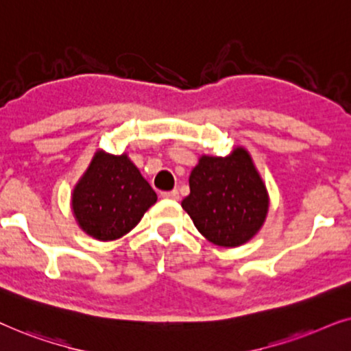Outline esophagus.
<instances>
[{"instance_id": "1", "label": "esophagus", "mask_w": 351, "mask_h": 351, "mask_svg": "<svg viewBox=\"0 0 351 351\" xmlns=\"http://www.w3.org/2000/svg\"><path fill=\"white\" fill-rule=\"evenodd\" d=\"M163 199H170V200H178L180 199V193L176 189L173 191H167V193H162Z\"/></svg>"}]
</instances>
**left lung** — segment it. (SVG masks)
Segmentation results:
<instances>
[{"mask_svg":"<svg viewBox=\"0 0 351 351\" xmlns=\"http://www.w3.org/2000/svg\"><path fill=\"white\" fill-rule=\"evenodd\" d=\"M191 193L181 205L202 236L221 247L252 239L268 213V194L249 152L202 156L189 176Z\"/></svg>","mask_w":351,"mask_h":351,"instance_id":"1","label":"left lung"}]
</instances>
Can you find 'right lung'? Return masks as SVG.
Listing matches in <instances>:
<instances>
[{"label":"right lung","instance_id":"obj_1","mask_svg":"<svg viewBox=\"0 0 351 351\" xmlns=\"http://www.w3.org/2000/svg\"><path fill=\"white\" fill-rule=\"evenodd\" d=\"M156 200L151 184L125 154L97 152L75 186L72 208L86 234L114 241L132 231Z\"/></svg>","mask_w":351,"mask_h":351}]
</instances>
